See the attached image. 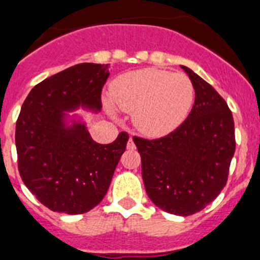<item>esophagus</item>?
<instances>
[{
	"label": "esophagus",
	"instance_id": "obj_1",
	"mask_svg": "<svg viewBox=\"0 0 260 260\" xmlns=\"http://www.w3.org/2000/svg\"><path fill=\"white\" fill-rule=\"evenodd\" d=\"M127 150H130V151H134L135 150V144H134V142H133V139L132 138H130V139H128V142H127Z\"/></svg>",
	"mask_w": 260,
	"mask_h": 260
}]
</instances>
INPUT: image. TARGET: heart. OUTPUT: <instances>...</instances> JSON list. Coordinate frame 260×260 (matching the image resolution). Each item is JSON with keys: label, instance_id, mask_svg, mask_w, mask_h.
Listing matches in <instances>:
<instances>
[{"label": "heart", "instance_id": "1", "mask_svg": "<svg viewBox=\"0 0 260 260\" xmlns=\"http://www.w3.org/2000/svg\"><path fill=\"white\" fill-rule=\"evenodd\" d=\"M110 102L133 113L135 127L147 137H164L183 123L195 91L182 73L147 68L119 75L110 84Z\"/></svg>", "mask_w": 260, "mask_h": 260}]
</instances>
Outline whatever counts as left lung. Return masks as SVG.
Wrapping results in <instances>:
<instances>
[{"label":"left lung","instance_id":"8db88e82","mask_svg":"<svg viewBox=\"0 0 260 260\" xmlns=\"http://www.w3.org/2000/svg\"><path fill=\"white\" fill-rule=\"evenodd\" d=\"M181 68L195 91L187 118L165 137L133 141L141 153L142 177L152 203L168 213L189 216L203 210L226 185L236 138L224 99L194 71Z\"/></svg>","mask_w":260,"mask_h":260}]
</instances>
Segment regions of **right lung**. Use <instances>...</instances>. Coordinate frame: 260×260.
<instances>
[{
  "label": "right lung",
  "mask_w": 260,
  "mask_h": 260,
  "mask_svg": "<svg viewBox=\"0 0 260 260\" xmlns=\"http://www.w3.org/2000/svg\"><path fill=\"white\" fill-rule=\"evenodd\" d=\"M108 65L78 63L36 84L26 98L15 127L18 169L38 201L54 212H88L107 194L127 133L99 144L86 125L66 126L65 112L102 109Z\"/></svg>",
  "instance_id": "1"
}]
</instances>
